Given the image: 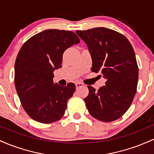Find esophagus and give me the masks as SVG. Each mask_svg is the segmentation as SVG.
<instances>
[{"label":"esophagus","mask_w":154,"mask_h":154,"mask_svg":"<svg viewBox=\"0 0 154 154\" xmlns=\"http://www.w3.org/2000/svg\"><path fill=\"white\" fill-rule=\"evenodd\" d=\"M75 86H76V88H77V89H78L79 88L83 87V86H84V85H83L82 83H81V82H76L75 83Z\"/></svg>","instance_id":"1"}]
</instances>
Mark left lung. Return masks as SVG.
Listing matches in <instances>:
<instances>
[{
    "label": "left lung",
    "mask_w": 154,
    "mask_h": 154,
    "mask_svg": "<svg viewBox=\"0 0 154 154\" xmlns=\"http://www.w3.org/2000/svg\"><path fill=\"white\" fill-rule=\"evenodd\" d=\"M76 33L91 51V71L100 72L106 85L98 91L88 86L89 94L84 100L95 119L110 122L122 117L131 106L137 91L138 66L135 51L128 38L106 27H97Z\"/></svg>",
    "instance_id": "8db88e82"
}]
</instances>
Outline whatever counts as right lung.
<instances>
[{"mask_svg":"<svg viewBox=\"0 0 154 154\" xmlns=\"http://www.w3.org/2000/svg\"><path fill=\"white\" fill-rule=\"evenodd\" d=\"M79 40L73 32L47 29L21 48L15 61V87L23 109L35 121L50 124L64 115L75 85L54 84V72L61 68L63 52Z\"/></svg>","mask_w":154,"mask_h":154,"instance_id":"right-lung-1","label":"right lung"}]
</instances>
